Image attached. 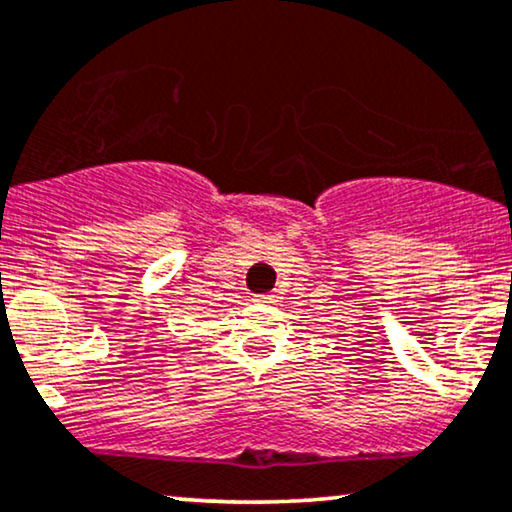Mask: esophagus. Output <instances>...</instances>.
<instances>
[{"label": "esophagus", "instance_id": "1", "mask_svg": "<svg viewBox=\"0 0 512 512\" xmlns=\"http://www.w3.org/2000/svg\"><path fill=\"white\" fill-rule=\"evenodd\" d=\"M257 302H264V304L274 302V295H260V297H257Z\"/></svg>", "mask_w": 512, "mask_h": 512}]
</instances>
